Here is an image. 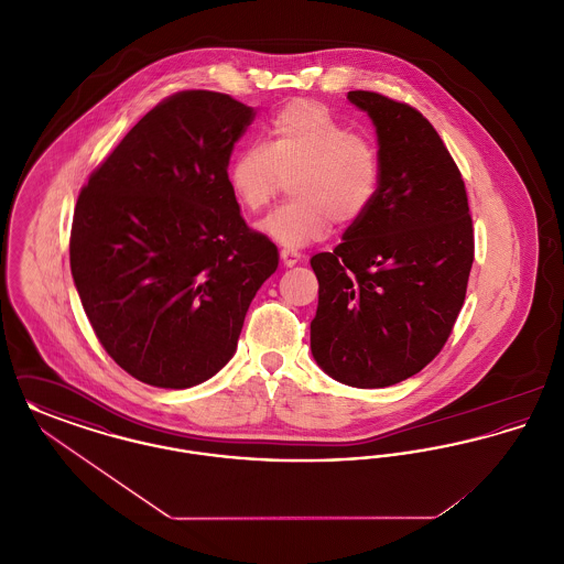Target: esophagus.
Listing matches in <instances>:
<instances>
[{
	"instance_id": "1",
	"label": "esophagus",
	"mask_w": 564,
	"mask_h": 564,
	"mask_svg": "<svg viewBox=\"0 0 564 564\" xmlns=\"http://www.w3.org/2000/svg\"><path fill=\"white\" fill-rule=\"evenodd\" d=\"M281 262L285 269H292L300 262V253L294 249H281Z\"/></svg>"
}]
</instances>
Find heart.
I'll list each match as a JSON object with an SVG mask.
<instances>
[{
  "instance_id": "b5f03b06",
  "label": "heart",
  "mask_w": 564,
  "mask_h": 564,
  "mask_svg": "<svg viewBox=\"0 0 564 564\" xmlns=\"http://www.w3.org/2000/svg\"><path fill=\"white\" fill-rule=\"evenodd\" d=\"M288 205L260 221V232L283 247L322 241L336 219L359 221L380 186V156L364 134L350 133L329 109L313 99H294L274 111L262 143L242 148L228 164V188L245 214L262 212L283 180Z\"/></svg>"
}]
</instances>
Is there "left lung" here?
Returning a JSON list of instances; mask_svg holds the SVG:
<instances>
[{"mask_svg":"<svg viewBox=\"0 0 564 564\" xmlns=\"http://www.w3.org/2000/svg\"><path fill=\"white\" fill-rule=\"evenodd\" d=\"M347 99L375 124L380 186L343 242L311 258L319 281L311 350L334 380L380 389L421 372L446 345L474 228L463 177L430 120L378 93Z\"/></svg>","mask_w":564,"mask_h":564,"instance_id":"left-lung-1","label":"left lung"}]
</instances>
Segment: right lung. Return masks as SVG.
Returning <instances> with one entry per match:
<instances>
[{
	"label": "right lung",
	"mask_w": 564,
	"mask_h": 564,
	"mask_svg": "<svg viewBox=\"0 0 564 564\" xmlns=\"http://www.w3.org/2000/svg\"><path fill=\"white\" fill-rule=\"evenodd\" d=\"M256 111L184 90L150 109L82 188L69 264L109 357L162 389H188L235 355L247 308L279 267L228 188Z\"/></svg>",
	"instance_id": "right-lung-1"
}]
</instances>
